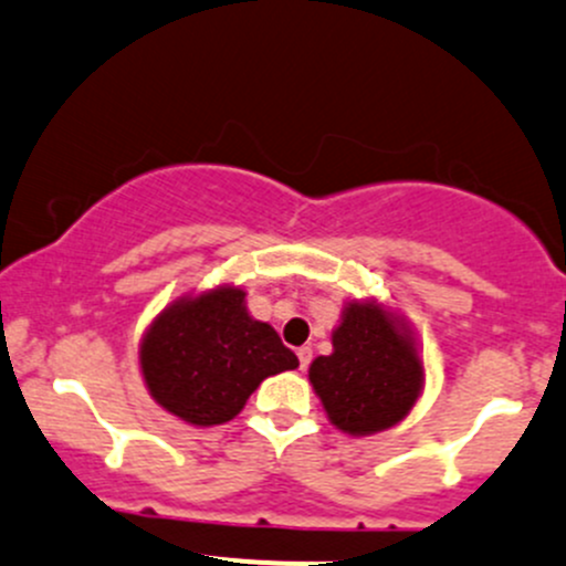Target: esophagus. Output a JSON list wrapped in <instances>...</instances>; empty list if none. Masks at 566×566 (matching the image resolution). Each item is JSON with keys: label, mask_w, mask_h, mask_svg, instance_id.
<instances>
[{"label": "esophagus", "mask_w": 566, "mask_h": 566, "mask_svg": "<svg viewBox=\"0 0 566 566\" xmlns=\"http://www.w3.org/2000/svg\"><path fill=\"white\" fill-rule=\"evenodd\" d=\"M298 363H301V368H308V363H312V347L298 349Z\"/></svg>", "instance_id": "1"}]
</instances>
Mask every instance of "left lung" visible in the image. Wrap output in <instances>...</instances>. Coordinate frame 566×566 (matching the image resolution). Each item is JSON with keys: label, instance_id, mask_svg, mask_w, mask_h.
Here are the masks:
<instances>
[{"label": "left lung", "instance_id": "1", "mask_svg": "<svg viewBox=\"0 0 566 566\" xmlns=\"http://www.w3.org/2000/svg\"><path fill=\"white\" fill-rule=\"evenodd\" d=\"M308 382L338 431L366 437L407 418L423 390V360L403 319L377 301H353L333 331V353L308 366Z\"/></svg>", "mask_w": 566, "mask_h": 566}]
</instances>
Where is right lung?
Wrapping results in <instances>:
<instances>
[{
	"instance_id": "1",
	"label": "right lung",
	"mask_w": 566,
	"mask_h": 566,
	"mask_svg": "<svg viewBox=\"0 0 566 566\" xmlns=\"http://www.w3.org/2000/svg\"><path fill=\"white\" fill-rule=\"evenodd\" d=\"M298 368L268 323L249 317L241 287L170 303L140 342V371L154 401L192 426L233 420L265 377Z\"/></svg>"
}]
</instances>
